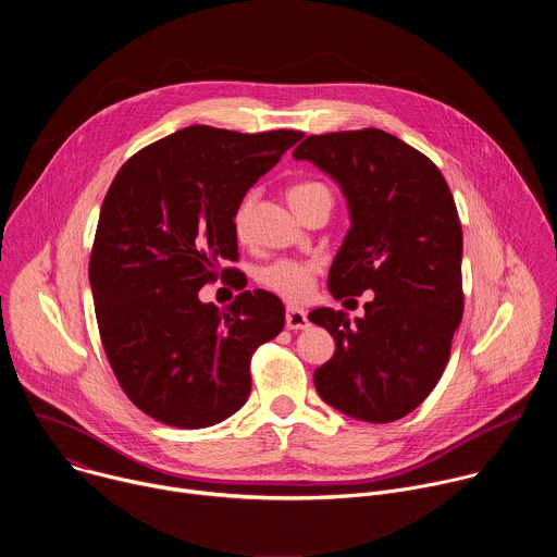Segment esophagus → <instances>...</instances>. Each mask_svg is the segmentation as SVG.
Instances as JSON below:
<instances>
[{
    "instance_id": "1",
    "label": "esophagus",
    "mask_w": 557,
    "mask_h": 557,
    "mask_svg": "<svg viewBox=\"0 0 557 557\" xmlns=\"http://www.w3.org/2000/svg\"><path fill=\"white\" fill-rule=\"evenodd\" d=\"M310 322H308V314L299 308H286V329L288 331H304L308 329Z\"/></svg>"
}]
</instances>
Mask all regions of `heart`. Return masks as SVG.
I'll use <instances>...</instances> for the list:
<instances>
[{
    "label": "heart",
    "instance_id": "heart-1",
    "mask_svg": "<svg viewBox=\"0 0 557 557\" xmlns=\"http://www.w3.org/2000/svg\"><path fill=\"white\" fill-rule=\"evenodd\" d=\"M286 198L299 215H306L317 205L333 207V191L322 181H297L286 189ZM253 202H256L253 194H247L240 202H237V207L233 211V228L240 240H245V237L249 235ZM314 273H317V264H312V262L275 260V262L260 267L256 271V280L262 288L275 293L284 301L299 304V301L308 299L312 284H314Z\"/></svg>",
    "mask_w": 557,
    "mask_h": 557
}]
</instances>
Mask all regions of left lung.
Returning a JSON list of instances; mask_svg holds the SVG:
<instances>
[{
	"label": "left lung",
	"mask_w": 557,
	"mask_h": 557,
	"mask_svg": "<svg viewBox=\"0 0 557 557\" xmlns=\"http://www.w3.org/2000/svg\"><path fill=\"white\" fill-rule=\"evenodd\" d=\"M333 176L352 226L331 267L337 299L374 290L366 317L317 308L308 320L337 344L314 387L339 412L392 423L436 387L462 320V228L454 196L425 153L383 129L308 136L293 151Z\"/></svg>",
	"instance_id": "obj_1"
}]
</instances>
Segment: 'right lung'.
Listing matches in <instances>:
<instances>
[{"label":"right lung","mask_w":557,"mask_h":557,"mask_svg":"<svg viewBox=\"0 0 557 557\" xmlns=\"http://www.w3.org/2000/svg\"><path fill=\"white\" fill-rule=\"evenodd\" d=\"M304 134L191 125L156 140L114 176L97 224L90 284L101 342L127 399L172 428L240 410L251 357L284 329V306L243 290L226 310L198 290L235 273L233 211Z\"/></svg>","instance_id":"add662e5"}]
</instances>
